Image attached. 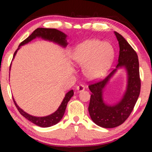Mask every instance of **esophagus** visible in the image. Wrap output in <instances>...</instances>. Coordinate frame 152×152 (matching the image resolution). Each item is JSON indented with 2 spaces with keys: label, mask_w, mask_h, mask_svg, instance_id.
Wrapping results in <instances>:
<instances>
[{
  "label": "esophagus",
  "mask_w": 152,
  "mask_h": 152,
  "mask_svg": "<svg viewBox=\"0 0 152 152\" xmlns=\"http://www.w3.org/2000/svg\"><path fill=\"white\" fill-rule=\"evenodd\" d=\"M76 90H77V91H78V92H82V91H84V90H85V86H84V85H82V84H80V85H79V86H77Z\"/></svg>",
  "instance_id": "obj_1"
}]
</instances>
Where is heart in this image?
<instances>
[{
    "instance_id": "obj_1",
    "label": "heart",
    "mask_w": 152,
    "mask_h": 152,
    "mask_svg": "<svg viewBox=\"0 0 152 152\" xmlns=\"http://www.w3.org/2000/svg\"><path fill=\"white\" fill-rule=\"evenodd\" d=\"M114 57L111 45L96 39H86L77 45L71 58L79 65L84 66V73L91 80L102 78L109 70Z\"/></svg>"
}]
</instances>
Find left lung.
<instances>
[{"label": "left lung", "instance_id": "8db88e82", "mask_svg": "<svg viewBox=\"0 0 152 152\" xmlns=\"http://www.w3.org/2000/svg\"><path fill=\"white\" fill-rule=\"evenodd\" d=\"M119 42V56L116 68L101 81L90 84L91 91L88 112L95 124L104 128H113L125 121L132 112L140 93L141 80L137 55L123 36L115 31ZM124 67L127 72V88L122 99L113 105L103 101V91L118 69Z\"/></svg>", "mask_w": 152, "mask_h": 152}]
</instances>
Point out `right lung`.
I'll list each match as a JSON object with an SVG mask.
<instances>
[{"mask_svg": "<svg viewBox=\"0 0 152 152\" xmlns=\"http://www.w3.org/2000/svg\"><path fill=\"white\" fill-rule=\"evenodd\" d=\"M36 37H41L43 39L50 41V42H52L53 43H57V44L62 46L63 48H66L68 45V42H67L66 37L67 35L65 33L60 31L58 29H47V28H37L35 29L27 39H25L23 42H22L20 43L17 50L15 51L13 56V59L15 58V55L17 52V51L19 50L20 46L23 45L25 44H27L31 41L35 39ZM12 59V60H13ZM10 70H11V66H10ZM74 95V91L71 90V91L67 92L65 95V97L64 98L62 102L60 104V106L58 107L56 111H55L52 114L45 117H35L32 116L29 114H28L26 112H25L23 110L20 109V108L18 106L17 104L15 102V99H13L14 103L15 106L17 108L18 110L21 114L23 116L26 118L27 119L30 121L34 124L37 125V126L42 127H49L51 126H53L56 124H57L58 122L60 121V120L62 119V117L65 113V110L66 109L67 104H68V101H70L72 96Z\"/></svg>", "mask_w": 152, "mask_h": 152, "instance_id": "obj_1", "label": "right lung"}]
</instances>
